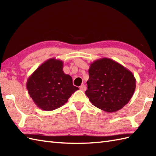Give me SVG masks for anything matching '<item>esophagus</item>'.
<instances>
[{
  "label": "esophagus",
  "instance_id": "obj_1",
  "mask_svg": "<svg viewBox=\"0 0 156 156\" xmlns=\"http://www.w3.org/2000/svg\"><path fill=\"white\" fill-rule=\"evenodd\" d=\"M80 89L81 90H82V91H85L86 90H87V87H86L85 85H82V86H80Z\"/></svg>",
  "mask_w": 156,
  "mask_h": 156
}]
</instances>
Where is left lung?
<instances>
[{
	"instance_id": "1",
	"label": "left lung",
	"mask_w": 156,
	"mask_h": 156,
	"mask_svg": "<svg viewBox=\"0 0 156 156\" xmlns=\"http://www.w3.org/2000/svg\"><path fill=\"white\" fill-rule=\"evenodd\" d=\"M88 74L85 94L92 105L105 112L120 110L134 94L136 87L134 75L111 59L104 58L94 61Z\"/></svg>"
}]
</instances>
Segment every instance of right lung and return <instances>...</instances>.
<instances>
[{
  "instance_id": "right-lung-1",
  "label": "right lung",
  "mask_w": 156,
  "mask_h": 156,
  "mask_svg": "<svg viewBox=\"0 0 156 156\" xmlns=\"http://www.w3.org/2000/svg\"><path fill=\"white\" fill-rule=\"evenodd\" d=\"M26 86L35 104L46 111L62 107L78 90L73 85L71 76L63 71V62L55 58L39 66L29 76Z\"/></svg>"
}]
</instances>
